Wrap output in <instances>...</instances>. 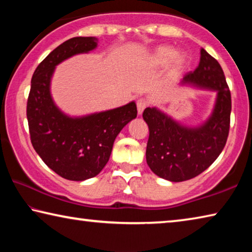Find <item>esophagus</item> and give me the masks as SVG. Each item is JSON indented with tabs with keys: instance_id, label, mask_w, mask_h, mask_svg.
Masks as SVG:
<instances>
[{
	"instance_id": "obj_1",
	"label": "esophagus",
	"mask_w": 252,
	"mask_h": 252,
	"mask_svg": "<svg viewBox=\"0 0 252 252\" xmlns=\"http://www.w3.org/2000/svg\"><path fill=\"white\" fill-rule=\"evenodd\" d=\"M148 106V101L146 99H139L136 101V108H138V113L141 114L143 110Z\"/></svg>"
}]
</instances>
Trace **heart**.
Masks as SVG:
<instances>
[{
    "label": "heart",
    "mask_w": 252,
    "mask_h": 252,
    "mask_svg": "<svg viewBox=\"0 0 252 252\" xmlns=\"http://www.w3.org/2000/svg\"><path fill=\"white\" fill-rule=\"evenodd\" d=\"M170 75H178L187 66L188 59L185 54H177L176 50L169 45H159L143 59L147 67H162L169 64Z\"/></svg>",
    "instance_id": "obj_1"
}]
</instances>
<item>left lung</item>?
Masks as SVG:
<instances>
[{
    "label": "left lung",
    "instance_id": "obj_1",
    "mask_svg": "<svg viewBox=\"0 0 252 252\" xmlns=\"http://www.w3.org/2000/svg\"><path fill=\"white\" fill-rule=\"evenodd\" d=\"M197 69L186 74L181 85L216 91L211 116L198 126H187L158 108L143 111L149 126L147 163L158 177L181 182L199 176L219 157L227 142L231 94L219 62L206 50L200 51Z\"/></svg>",
    "mask_w": 252,
    "mask_h": 252
}]
</instances>
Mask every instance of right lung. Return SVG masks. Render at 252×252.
<instances>
[{"label":"right lung","instance_id":"right-lung-1","mask_svg":"<svg viewBox=\"0 0 252 252\" xmlns=\"http://www.w3.org/2000/svg\"><path fill=\"white\" fill-rule=\"evenodd\" d=\"M97 46L94 36H76L54 49L34 71L27 117L31 142L44 163L62 178L83 181L108 163L117 135L136 118L135 102L83 117L62 112L51 95L55 66Z\"/></svg>","mask_w":252,"mask_h":252}]
</instances>
